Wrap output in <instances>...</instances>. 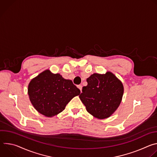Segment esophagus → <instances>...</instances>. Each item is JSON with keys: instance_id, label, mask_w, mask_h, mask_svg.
Returning <instances> with one entry per match:
<instances>
[{"instance_id": "1", "label": "esophagus", "mask_w": 157, "mask_h": 157, "mask_svg": "<svg viewBox=\"0 0 157 157\" xmlns=\"http://www.w3.org/2000/svg\"><path fill=\"white\" fill-rule=\"evenodd\" d=\"M78 87L79 89V90L81 92H82V86L81 85H78Z\"/></svg>"}]
</instances>
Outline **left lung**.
Here are the masks:
<instances>
[{
  "label": "left lung",
  "instance_id": "obj_1",
  "mask_svg": "<svg viewBox=\"0 0 157 157\" xmlns=\"http://www.w3.org/2000/svg\"><path fill=\"white\" fill-rule=\"evenodd\" d=\"M82 87L79 98L88 113L93 117L104 119L113 115L122 99L124 86L114 74L94 73Z\"/></svg>",
  "mask_w": 157,
  "mask_h": 157
}]
</instances>
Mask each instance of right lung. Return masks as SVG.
I'll use <instances>...</instances> for the list:
<instances>
[{"instance_id": "add662e5", "label": "right lung", "mask_w": 157, "mask_h": 157, "mask_svg": "<svg viewBox=\"0 0 157 157\" xmlns=\"http://www.w3.org/2000/svg\"><path fill=\"white\" fill-rule=\"evenodd\" d=\"M79 89L71 80L46 70L33 78L28 86V94L34 108L41 114L52 117L65 109Z\"/></svg>"}]
</instances>
